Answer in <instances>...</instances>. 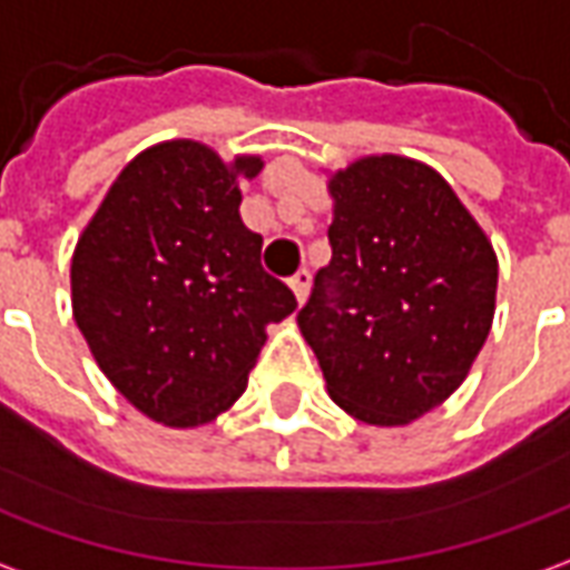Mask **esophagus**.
<instances>
[{
  "instance_id": "1",
  "label": "esophagus",
  "mask_w": 570,
  "mask_h": 570,
  "mask_svg": "<svg viewBox=\"0 0 570 570\" xmlns=\"http://www.w3.org/2000/svg\"><path fill=\"white\" fill-rule=\"evenodd\" d=\"M289 286H293V293H296L298 305H305V298H308V286H311L308 268H298V272L289 277Z\"/></svg>"
}]
</instances>
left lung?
Listing matches in <instances>:
<instances>
[{"label": "left lung", "instance_id": "1", "mask_svg": "<svg viewBox=\"0 0 570 570\" xmlns=\"http://www.w3.org/2000/svg\"><path fill=\"white\" fill-rule=\"evenodd\" d=\"M333 259L298 330L335 406L400 428L461 387L494 321L498 256L454 188L406 155L330 174Z\"/></svg>", "mask_w": 570, "mask_h": 570}]
</instances>
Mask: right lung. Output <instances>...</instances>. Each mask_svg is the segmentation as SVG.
<instances>
[{
    "instance_id": "right-lung-1",
    "label": "right lung",
    "mask_w": 570,
    "mask_h": 570,
    "mask_svg": "<svg viewBox=\"0 0 570 570\" xmlns=\"http://www.w3.org/2000/svg\"><path fill=\"white\" fill-rule=\"evenodd\" d=\"M259 155L198 140L142 149L116 176L79 235L72 317L118 394L164 428H200L247 391L265 326L296 296L259 262L240 219V179Z\"/></svg>"
}]
</instances>
